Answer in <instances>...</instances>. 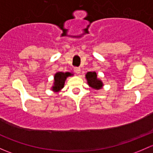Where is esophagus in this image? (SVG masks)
Segmentation results:
<instances>
[{
	"label": "esophagus",
	"mask_w": 153,
	"mask_h": 153,
	"mask_svg": "<svg viewBox=\"0 0 153 153\" xmlns=\"http://www.w3.org/2000/svg\"><path fill=\"white\" fill-rule=\"evenodd\" d=\"M74 71L75 73L77 74H79L80 73V71H81V69H80L79 68L76 67V68H74Z\"/></svg>",
	"instance_id": "34e87169"
}]
</instances>
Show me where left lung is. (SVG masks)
Returning <instances> with one entry per match:
<instances>
[{"instance_id": "8db88e82", "label": "left lung", "mask_w": 153, "mask_h": 153, "mask_svg": "<svg viewBox=\"0 0 153 153\" xmlns=\"http://www.w3.org/2000/svg\"><path fill=\"white\" fill-rule=\"evenodd\" d=\"M85 76L86 79H87L88 84L91 88L99 90L103 86L102 82L97 78V75L96 72H88Z\"/></svg>"}]
</instances>
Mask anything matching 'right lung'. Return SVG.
<instances>
[{
  "instance_id": "right-lung-1",
  "label": "right lung",
  "mask_w": 153,
  "mask_h": 153,
  "mask_svg": "<svg viewBox=\"0 0 153 153\" xmlns=\"http://www.w3.org/2000/svg\"><path fill=\"white\" fill-rule=\"evenodd\" d=\"M68 76H71V73L69 72H57L54 75V82H53V86L52 87V90L53 91H59L62 88L64 87L65 81Z\"/></svg>"
}]
</instances>
